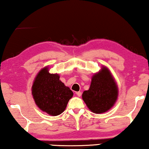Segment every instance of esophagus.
Segmentation results:
<instances>
[{
    "instance_id": "1",
    "label": "esophagus",
    "mask_w": 149,
    "mask_h": 149,
    "mask_svg": "<svg viewBox=\"0 0 149 149\" xmlns=\"http://www.w3.org/2000/svg\"><path fill=\"white\" fill-rule=\"evenodd\" d=\"M76 94L77 95V96L81 97V95H82V93L81 91H78V92H76Z\"/></svg>"
}]
</instances>
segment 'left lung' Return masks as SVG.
Instances as JSON below:
<instances>
[{
  "label": "left lung",
  "mask_w": 149,
  "mask_h": 149,
  "mask_svg": "<svg viewBox=\"0 0 149 149\" xmlns=\"http://www.w3.org/2000/svg\"><path fill=\"white\" fill-rule=\"evenodd\" d=\"M118 87L106 68L92 77L89 89L82 95L83 101L90 110L101 113L109 110L118 97Z\"/></svg>",
  "instance_id": "obj_1"
}]
</instances>
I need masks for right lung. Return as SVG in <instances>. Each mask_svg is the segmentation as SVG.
I'll return each instance as SVG.
<instances>
[{
    "mask_svg": "<svg viewBox=\"0 0 149 149\" xmlns=\"http://www.w3.org/2000/svg\"><path fill=\"white\" fill-rule=\"evenodd\" d=\"M57 74H50L46 67L40 71L32 86V95L36 105L49 115H60L66 109L73 95L69 88L60 81Z\"/></svg>",
    "mask_w": 149,
    "mask_h": 149,
    "instance_id": "right-lung-1",
    "label": "right lung"
}]
</instances>
